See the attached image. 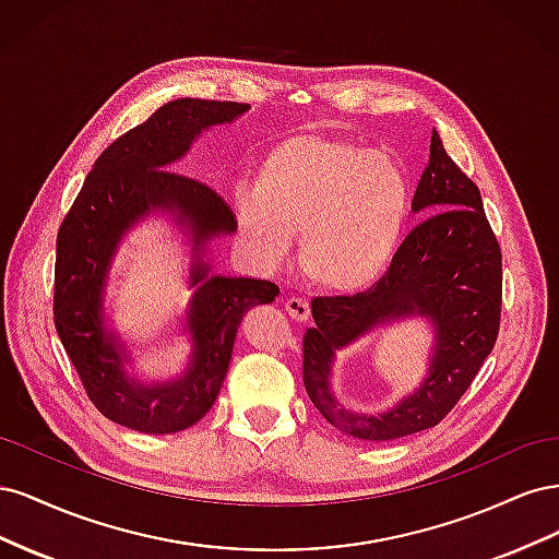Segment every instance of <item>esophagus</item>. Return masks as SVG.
Segmentation results:
<instances>
[{
  "label": "esophagus",
  "mask_w": 559,
  "mask_h": 559,
  "mask_svg": "<svg viewBox=\"0 0 559 559\" xmlns=\"http://www.w3.org/2000/svg\"><path fill=\"white\" fill-rule=\"evenodd\" d=\"M284 308H286V312H289V317H292V319H296V321H308V319H310V314H312V310H310V302H308V300H302V298H298V296L286 298Z\"/></svg>",
  "instance_id": "obj_1"
}]
</instances>
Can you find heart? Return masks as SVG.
Instances as JSON below:
<instances>
[{
	"instance_id": "heart-1",
	"label": "heart",
	"mask_w": 559,
	"mask_h": 559,
	"mask_svg": "<svg viewBox=\"0 0 559 559\" xmlns=\"http://www.w3.org/2000/svg\"><path fill=\"white\" fill-rule=\"evenodd\" d=\"M251 189L235 195V218L251 251L277 261L298 235L300 267L331 292L366 289L384 273L413 202L394 158L317 132L270 146Z\"/></svg>"
}]
</instances>
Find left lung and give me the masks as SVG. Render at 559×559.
<instances>
[{
	"mask_svg": "<svg viewBox=\"0 0 559 559\" xmlns=\"http://www.w3.org/2000/svg\"><path fill=\"white\" fill-rule=\"evenodd\" d=\"M413 212L429 216L403 240L386 275L364 294L314 298V326L302 341V382L314 408L361 441H394L436 427L464 396L499 335L501 249L478 186L454 165L436 130ZM415 316L435 329L426 380L384 414L345 409L330 382L334 352Z\"/></svg>",
	"mask_w": 559,
	"mask_h": 559,
	"instance_id": "8db88e82",
	"label": "left lung"
}]
</instances>
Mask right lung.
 Segmentation results:
<instances>
[{"label":"right lung","instance_id":"1","mask_svg":"<svg viewBox=\"0 0 559 559\" xmlns=\"http://www.w3.org/2000/svg\"><path fill=\"white\" fill-rule=\"evenodd\" d=\"M242 103L181 97L163 105L103 151L58 233L53 317L64 352L95 408L142 433H175L205 417L222 389L245 314L267 306L280 286L212 273V242L238 230L210 186L173 173L200 134L238 121ZM167 217L192 249L182 316L192 352L177 377L151 381L133 368L106 312L108 273L129 230L146 217Z\"/></svg>","mask_w":559,"mask_h":559}]
</instances>
